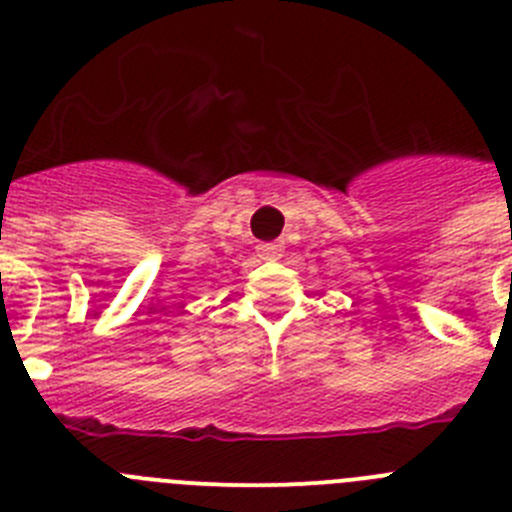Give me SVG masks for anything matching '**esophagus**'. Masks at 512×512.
<instances>
[{
  "label": "esophagus",
  "mask_w": 512,
  "mask_h": 512,
  "mask_svg": "<svg viewBox=\"0 0 512 512\" xmlns=\"http://www.w3.org/2000/svg\"><path fill=\"white\" fill-rule=\"evenodd\" d=\"M284 241H271V243H259L256 246V256L264 261H276L284 256Z\"/></svg>",
  "instance_id": "esophagus-1"
}]
</instances>
